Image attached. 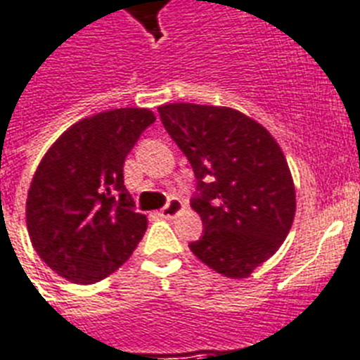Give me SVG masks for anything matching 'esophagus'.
I'll use <instances>...</instances> for the list:
<instances>
[{"mask_svg": "<svg viewBox=\"0 0 360 360\" xmlns=\"http://www.w3.org/2000/svg\"><path fill=\"white\" fill-rule=\"evenodd\" d=\"M182 210H184V202L180 200V198H171V200L167 202V206L163 207L162 212H160V215H162L163 219H173V217H176Z\"/></svg>", "mask_w": 360, "mask_h": 360, "instance_id": "34e87169", "label": "esophagus"}]
</instances>
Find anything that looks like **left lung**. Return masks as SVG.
Here are the masks:
<instances>
[{"mask_svg":"<svg viewBox=\"0 0 360 360\" xmlns=\"http://www.w3.org/2000/svg\"><path fill=\"white\" fill-rule=\"evenodd\" d=\"M158 112L200 191L191 206L204 236L189 248L219 274L248 278L292 226L296 189L283 150L263 124L236 108L171 103Z\"/></svg>","mask_w":360,"mask_h":360,"instance_id":"obj_1","label":"left lung"}]
</instances>
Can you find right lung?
Segmentation results:
<instances>
[{"label": "right lung", "mask_w": 360, "mask_h": 360, "mask_svg": "<svg viewBox=\"0 0 360 360\" xmlns=\"http://www.w3.org/2000/svg\"><path fill=\"white\" fill-rule=\"evenodd\" d=\"M154 121L148 108L106 110L71 124L38 163L27 230L40 259L68 281L105 280L143 237L147 217L134 212L123 165Z\"/></svg>", "instance_id": "add662e5"}]
</instances>
